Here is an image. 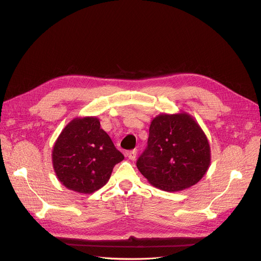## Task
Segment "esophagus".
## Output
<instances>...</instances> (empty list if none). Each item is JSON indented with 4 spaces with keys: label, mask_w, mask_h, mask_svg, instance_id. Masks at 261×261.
<instances>
[{
    "label": "esophagus",
    "mask_w": 261,
    "mask_h": 261,
    "mask_svg": "<svg viewBox=\"0 0 261 261\" xmlns=\"http://www.w3.org/2000/svg\"><path fill=\"white\" fill-rule=\"evenodd\" d=\"M136 154H138V150H136V149L131 150V151L127 152V156H128L130 160H135Z\"/></svg>",
    "instance_id": "34e87169"
}]
</instances>
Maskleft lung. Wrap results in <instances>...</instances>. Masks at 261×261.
<instances>
[{"label": "left lung", "mask_w": 261, "mask_h": 261, "mask_svg": "<svg viewBox=\"0 0 261 261\" xmlns=\"http://www.w3.org/2000/svg\"><path fill=\"white\" fill-rule=\"evenodd\" d=\"M211 146L190 114L161 113L150 123L148 147L136 166L147 181L164 191L196 185L211 165Z\"/></svg>", "instance_id": "1"}]
</instances>
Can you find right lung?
I'll return each mask as SVG.
<instances>
[{
	"instance_id": "right-lung-1",
	"label": "right lung",
	"mask_w": 261,
	"mask_h": 261,
	"mask_svg": "<svg viewBox=\"0 0 261 261\" xmlns=\"http://www.w3.org/2000/svg\"><path fill=\"white\" fill-rule=\"evenodd\" d=\"M123 160L96 116L75 117L54 144L55 173L67 189L90 195L105 186L113 167Z\"/></svg>"
}]
</instances>
